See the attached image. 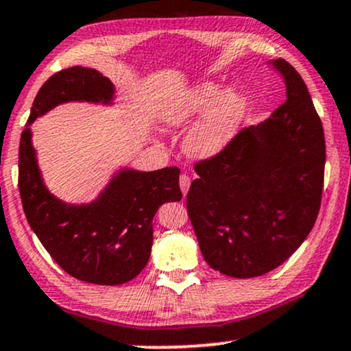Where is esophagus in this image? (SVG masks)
I'll return each mask as SVG.
<instances>
[{
  "label": "esophagus",
  "instance_id": "esophagus-1",
  "mask_svg": "<svg viewBox=\"0 0 351 351\" xmlns=\"http://www.w3.org/2000/svg\"><path fill=\"white\" fill-rule=\"evenodd\" d=\"M191 186V178L186 173H183V175L180 176V188H181V193H183V196H186L188 194V189Z\"/></svg>",
  "mask_w": 351,
  "mask_h": 351
}]
</instances>
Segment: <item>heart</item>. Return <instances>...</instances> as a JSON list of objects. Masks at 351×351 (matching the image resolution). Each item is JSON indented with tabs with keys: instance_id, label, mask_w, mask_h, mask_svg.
<instances>
[{
	"instance_id": "heart-1",
	"label": "heart",
	"mask_w": 351,
	"mask_h": 351,
	"mask_svg": "<svg viewBox=\"0 0 351 351\" xmlns=\"http://www.w3.org/2000/svg\"><path fill=\"white\" fill-rule=\"evenodd\" d=\"M204 112L184 136V150L196 160L220 155L238 136L247 113V99L238 88H225L217 82H202L163 106L160 121L167 128H180Z\"/></svg>"
}]
</instances>
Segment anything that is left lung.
I'll return each mask as SVG.
<instances>
[{
    "label": "left lung",
    "mask_w": 351,
    "mask_h": 351,
    "mask_svg": "<svg viewBox=\"0 0 351 351\" xmlns=\"http://www.w3.org/2000/svg\"><path fill=\"white\" fill-rule=\"evenodd\" d=\"M285 104L264 123L238 132L220 155L199 162L188 214L212 269L234 278L277 269L317 219L326 141L308 87L285 60H272Z\"/></svg>",
    "instance_id": "obj_1"
}]
</instances>
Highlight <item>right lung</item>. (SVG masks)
Here are the masks:
<instances>
[{
    "mask_svg": "<svg viewBox=\"0 0 351 351\" xmlns=\"http://www.w3.org/2000/svg\"><path fill=\"white\" fill-rule=\"evenodd\" d=\"M114 86L82 66L53 74L35 97L19 145V193L24 214L43 247L74 278L121 285L137 277L152 250V220L162 204L181 201L180 170L121 168L88 204H68L43 183L32 145V124L68 101L113 105Z\"/></svg>",
    "mask_w": 351,
    "mask_h": 351,
    "instance_id": "add662e5",
    "label": "right lung"
}]
</instances>
